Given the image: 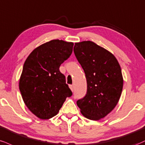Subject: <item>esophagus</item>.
Masks as SVG:
<instances>
[{"instance_id":"esophagus-1","label":"esophagus","mask_w":145,"mask_h":145,"mask_svg":"<svg viewBox=\"0 0 145 145\" xmlns=\"http://www.w3.org/2000/svg\"><path fill=\"white\" fill-rule=\"evenodd\" d=\"M69 88H70V89H71V91H74V86H73V85H69Z\"/></svg>"}]
</instances>
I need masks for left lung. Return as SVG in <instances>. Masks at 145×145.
<instances>
[{
  "mask_svg": "<svg viewBox=\"0 0 145 145\" xmlns=\"http://www.w3.org/2000/svg\"><path fill=\"white\" fill-rule=\"evenodd\" d=\"M74 52L87 81L86 95L77 105L85 118L99 120L114 109L121 97V67L112 53L92 41L75 43Z\"/></svg>",
  "mask_w": 145,
  "mask_h": 145,
  "instance_id": "8db88e82",
  "label": "left lung"
}]
</instances>
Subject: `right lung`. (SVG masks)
Here are the masks:
<instances>
[{
    "label": "right lung",
    "mask_w": 145,
    "mask_h": 145,
    "mask_svg": "<svg viewBox=\"0 0 145 145\" xmlns=\"http://www.w3.org/2000/svg\"><path fill=\"white\" fill-rule=\"evenodd\" d=\"M74 43L53 40L38 46L24 63L19 87L25 105L42 120L58 113L72 92L59 67L69 58Z\"/></svg>",
    "instance_id": "add662e5"
}]
</instances>
